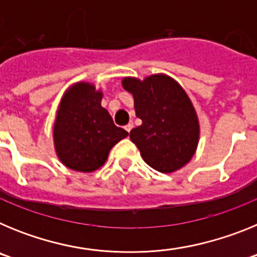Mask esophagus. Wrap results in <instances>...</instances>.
<instances>
[{
  "label": "esophagus",
  "mask_w": 257,
  "mask_h": 257,
  "mask_svg": "<svg viewBox=\"0 0 257 257\" xmlns=\"http://www.w3.org/2000/svg\"><path fill=\"white\" fill-rule=\"evenodd\" d=\"M133 127H134L133 123H128V124H126V126H124V130H126L127 133H130V131L133 130Z\"/></svg>",
  "instance_id": "1"
}]
</instances>
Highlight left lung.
<instances>
[{
	"mask_svg": "<svg viewBox=\"0 0 257 257\" xmlns=\"http://www.w3.org/2000/svg\"><path fill=\"white\" fill-rule=\"evenodd\" d=\"M122 86L133 94L136 117L143 122L131 130L130 139L145 163L163 174L187 165L198 145L199 122L184 88L166 74L143 81L124 77Z\"/></svg>",
	"mask_w": 257,
	"mask_h": 257,
	"instance_id": "obj_1",
	"label": "left lung"
}]
</instances>
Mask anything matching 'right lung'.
<instances>
[{
	"mask_svg": "<svg viewBox=\"0 0 257 257\" xmlns=\"http://www.w3.org/2000/svg\"><path fill=\"white\" fill-rule=\"evenodd\" d=\"M103 92L88 82L74 83L59 104L54 144L59 160L69 169L92 172L105 163L110 149L128 133L117 127L105 108Z\"/></svg>",
	"mask_w": 257,
	"mask_h": 257,
	"instance_id": "obj_1",
	"label": "right lung"
}]
</instances>
